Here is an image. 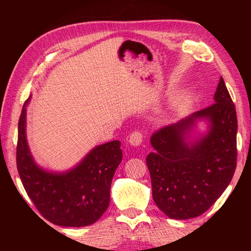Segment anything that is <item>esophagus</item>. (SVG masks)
Instances as JSON below:
<instances>
[{
	"instance_id": "1",
	"label": "esophagus",
	"mask_w": 251,
	"mask_h": 251,
	"mask_svg": "<svg viewBox=\"0 0 251 251\" xmlns=\"http://www.w3.org/2000/svg\"><path fill=\"white\" fill-rule=\"evenodd\" d=\"M143 142V134L139 130H135L129 136V144L133 146H139Z\"/></svg>"
}]
</instances>
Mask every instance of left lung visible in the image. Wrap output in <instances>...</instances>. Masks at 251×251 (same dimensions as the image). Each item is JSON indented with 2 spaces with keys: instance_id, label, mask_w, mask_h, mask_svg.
I'll return each mask as SVG.
<instances>
[{
  "instance_id": "obj_1",
  "label": "left lung",
  "mask_w": 251,
  "mask_h": 251,
  "mask_svg": "<svg viewBox=\"0 0 251 251\" xmlns=\"http://www.w3.org/2000/svg\"><path fill=\"white\" fill-rule=\"evenodd\" d=\"M215 103L151 137L154 151L146 157L152 198L172 219L201 216L214 205L231 181L237 165V114L223 77ZM199 119L210 123L206 135L187 141Z\"/></svg>"
}]
</instances>
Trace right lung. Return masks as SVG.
<instances>
[{
  "label": "right lung",
  "instance_id": "obj_1",
  "mask_svg": "<svg viewBox=\"0 0 251 251\" xmlns=\"http://www.w3.org/2000/svg\"><path fill=\"white\" fill-rule=\"evenodd\" d=\"M19 120L16 165L25 190L50 223L84 227L96 223L109 205L110 184L123 152L120 141L99 145L71 171H44L34 161L26 141V105Z\"/></svg>",
  "mask_w": 251,
  "mask_h": 251
}]
</instances>
